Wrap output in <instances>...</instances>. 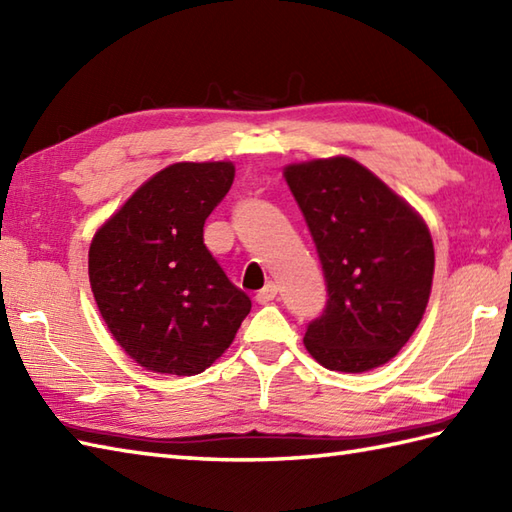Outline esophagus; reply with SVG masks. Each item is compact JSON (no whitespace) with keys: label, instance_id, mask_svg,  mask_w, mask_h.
<instances>
[{"label":"esophagus","instance_id":"34e87169","mask_svg":"<svg viewBox=\"0 0 512 512\" xmlns=\"http://www.w3.org/2000/svg\"><path fill=\"white\" fill-rule=\"evenodd\" d=\"M277 297V286L273 284V281H270V284H266L262 290L257 292V303H270Z\"/></svg>","mask_w":512,"mask_h":512}]
</instances>
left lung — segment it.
<instances>
[{
	"label": "left lung",
	"mask_w": 512,
	"mask_h": 512,
	"mask_svg": "<svg viewBox=\"0 0 512 512\" xmlns=\"http://www.w3.org/2000/svg\"><path fill=\"white\" fill-rule=\"evenodd\" d=\"M284 178L321 259L328 303L308 323L306 350L334 372L385 365L427 310L433 242L411 206L356 160L288 165Z\"/></svg>",
	"instance_id": "left-lung-1"
}]
</instances>
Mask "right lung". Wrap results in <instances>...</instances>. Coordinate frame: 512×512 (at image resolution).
I'll return each mask as SVG.
<instances>
[{"label":"right lung","instance_id":"right-lung-1","mask_svg":"<svg viewBox=\"0 0 512 512\" xmlns=\"http://www.w3.org/2000/svg\"><path fill=\"white\" fill-rule=\"evenodd\" d=\"M233 162L158 171L96 231L90 286L116 343L149 372L193 376L233 343L250 312L204 246V222L231 189Z\"/></svg>","mask_w":512,"mask_h":512}]
</instances>
